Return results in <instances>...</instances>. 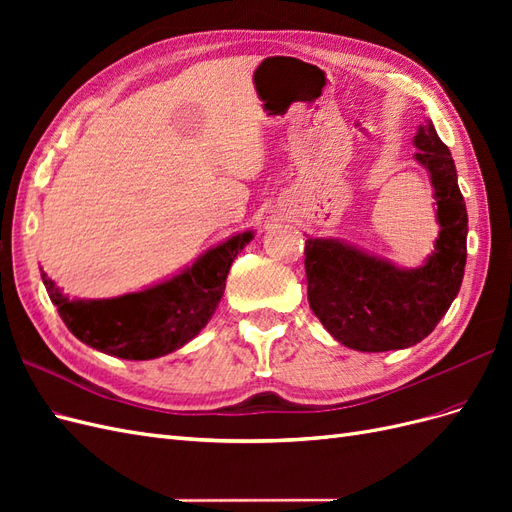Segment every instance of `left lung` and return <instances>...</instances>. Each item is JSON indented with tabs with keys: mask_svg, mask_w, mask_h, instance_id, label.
Here are the masks:
<instances>
[{
	"mask_svg": "<svg viewBox=\"0 0 512 512\" xmlns=\"http://www.w3.org/2000/svg\"><path fill=\"white\" fill-rule=\"evenodd\" d=\"M414 158L427 168L440 235L423 267L399 269L339 239L305 241L307 299L339 344L361 352L408 348L425 339L461 288L468 211L451 151L427 121L414 136Z\"/></svg>",
	"mask_w": 512,
	"mask_h": 512,
	"instance_id": "obj_1",
	"label": "left lung"
}]
</instances>
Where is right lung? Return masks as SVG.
<instances>
[{
	"instance_id": "1",
	"label": "right lung",
	"mask_w": 512,
	"mask_h": 512,
	"mask_svg": "<svg viewBox=\"0 0 512 512\" xmlns=\"http://www.w3.org/2000/svg\"><path fill=\"white\" fill-rule=\"evenodd\" d=\"M254 239V230L211 247L170 280L115 299H68L42 271V282L74 337L104 354L128 361L158 359L194 339L224 297L232 260Z\"/></svg>"
}]
</instances>
